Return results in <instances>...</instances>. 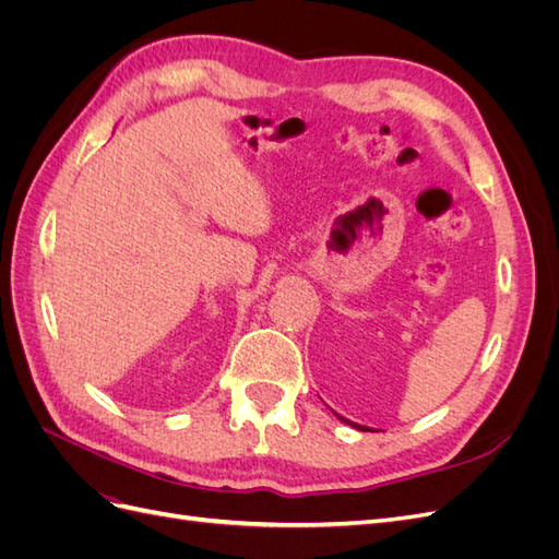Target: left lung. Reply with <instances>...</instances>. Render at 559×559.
<instances>
[{
	"label": "left lung",
	"mask_w": 559,
	"mask_h": 559,
	"mask_svg": "<svg viewBox=\"0 0 559 559\" xmlns=\"http://www.w3.org/2000/svg\"><path fill=\"white\" fill-rule=\"evenodd\" d=\"M337 419H341V421H345V425H349V427H354V429H361V431H366L364 427H359V425H354V421H349V419H345V417H341V415H337Z\"/></svg>",
	"instance_id": "1"
}]
</instances>
